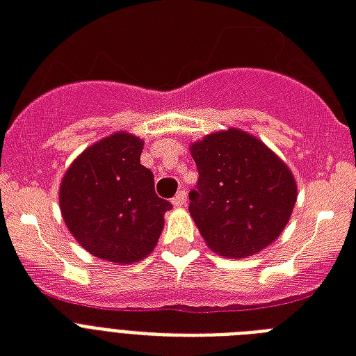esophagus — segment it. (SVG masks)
<instances>
[{"instance_id": "34e87169", "label": "esophagus", "mask_w": 356, "mask_h": 356, "mask_svg": "<svg viewBox=\"0 0 356 356\" xmlns=\"http://www.w3.org/2000/svg\"><path fill=\"white\" fill-rule=\"evenodd\" d=\"M186 202H187L186 191H180L175 198H172V206H175V208H184V206H186Z\"/></svg>"}]
</instances>
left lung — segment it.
Segmentation results:
<instances>
[{
    "label": "left lung",
    "mask_w": 356,
    "mask_h": 356,
    "mask_svg": "<svg viewBox=\"0 0 356 356\" xmlns=\"http://www.w3.org/2000/svg\"><path fill=\"white\" fill-rule=\"evenodd\" d=\"M189 148L200 176L189 211L209 249L245 258L277 241L297 200L290 167L238 128L208 134Z\"/></svg>",
    "instance_id": "1"
}]
</instances>
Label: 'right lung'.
<instances>
[{"label": "right lung", "mask_w": 356, "mask_h": 356, "mask_svg": "<svg viewBox=\"0 0 356 356\" xmlns=\"http://www.w3.org/2000/svg\"><path fill=\"white\" fill-rule=\"evenodd\" d=\"M143 145L128 131L107 135L74 159L59 186L66 228L87 252L117 266L152 252L170 209L140 165Z\"/></svg>", "instance_id": "right-lung-1"}]
</instances>
